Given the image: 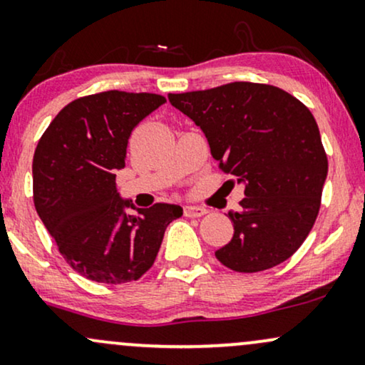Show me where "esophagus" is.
Listing matches in <instances>:
<instances>
[{"label":"esophagus","mask_w":365,"mask_h":365,"mask_svg":"<svg viewBox=\"0 0 365 365\" xmlns=\"http://www.w3.org/2000/svg\"><path fill=\"white\" fill-rule=\"evenodd\" d=\"M208 210L205 207H192V205H187V207H184V215L186 217H203L205 213H207Z\"/></svg>","instance_id":"esophagus-1"}]
</instances>
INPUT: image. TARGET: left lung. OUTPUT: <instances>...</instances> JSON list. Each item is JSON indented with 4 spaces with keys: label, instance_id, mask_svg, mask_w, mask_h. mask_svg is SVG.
Here are the masks:
<instances>
[{
    "label": "left lung",
    "instance_id": "left-lung-1",
    "mask_svg": "<svg viewBox=\"0 0 365 365\" xmlns=\"http://www.w3.org/2000/svg\"><path fill=\"white\" fill-rule=\"evenodd\" d=\"M169 102L207 136L220 169L244 184L234 235L217 259L256 273L289 259L309 235L321 205L328 158L311 110L285 90L234 81L169 93Z\"/></svg>",
    "mask_w": 365,
    "mask_h": 365
}]
</instances>
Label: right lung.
Wrapping results in <instances>:
<instances>
[{"instance_id": "add662e5", "label": "right lung", "mask_w": 365, "mask_h": 365, "mask_svg": "<svg viewBox=\"0 0 365 365\" xmlns=\"http://www.w3.org/2000/svg\"><path fill=\"white\" fill-rule=\"evenodd\" d=\"M165 97L109 90L59 110L38 140L32 162L34 205L66 263L98 284H126L152 268L179 205L140 208L123 200L115 173L128 140Z\"/></svg>"}]
</instances>
